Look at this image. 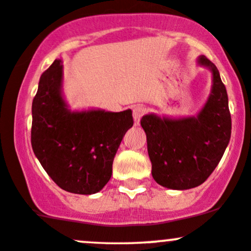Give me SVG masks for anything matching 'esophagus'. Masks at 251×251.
<instances>
[{"mask_svg":"<svg viewBox=\"0 0 251 251\" xmlns=\"http://www.w3.org/2000/svg\"><path fill=\"white\" fill-rule=\"evenodd\" d=\"M144 113H145V108H144L143 106H140V105L134 106L133 109H132V114H133V119H134L135 124H138L140 122V119H142Z\"/></svg>","mask_w":251,"mask_h":251,"instance_id":"34e87169","label":"esophagus"}]
</instances>
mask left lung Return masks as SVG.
<instances>
[{"mask_svg": "<svg viewBox=\"0 0 251 251\" xmlns=\"http://www.w3.org/2000/svg\"><path fill=\"white\" fill-rule=\"evenodd\" d=\"M197 62L212 73L211 92L200 113L179 119L151 113L140 120L148 140L152 177L172 190L196 188L208 179L231 135L227 94L220 72L204 55Z\"/></svg>", "mask_w": 251, "mask_h": 251, "instance_id": "obj_1", "label": "left lung"}]
</instances>
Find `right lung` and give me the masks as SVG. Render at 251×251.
<instances>
[{"label": "right lung", "mask_w": 251, "mask_h": 251, "mask_svg": "<svg viewBox=\"0 0 251 251\" xmlns=\"http://www.w3.org/2000/svg\"><path fill=\"white\" fill-rule=\"evenodd\" d=\"M61 88L62 63L55 60L40 77L31 105V148L57 186L97 194L111 179L114 155L133 126L132 111H71Z\"/></svg>", "instance_id": "1"}]
</instances>
